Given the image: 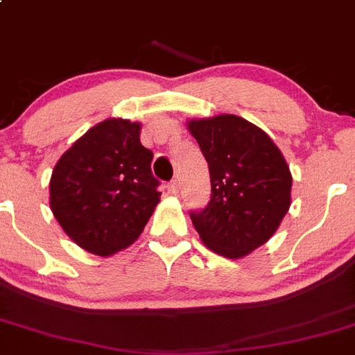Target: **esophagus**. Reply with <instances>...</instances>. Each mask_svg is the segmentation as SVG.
<instances>
[{
    "label": "esophagus",
    "instance_id": "esophagus-1",
    "mask_svg": "<svg viewBox=\"0 0 355 355\" xmlns=\"http://www.w3.org/2000/svg\"><path fill=\"white\" fill-rule=\"evenodd\" d=\"M168 192L171 193V196H177L178 192H180V182L178 180H173L168 184Z\"/></svg>",
    "mask_w": 355,
    "mask_h": 355
}]
</instances>
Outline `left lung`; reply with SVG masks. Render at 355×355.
<instances>
[{"mask_svg":"<svg viewBox=\"0 0 355 355\" xmlns=\"http://www.w3.org/2000/svg\"><path fill=\"white\" fill-rule=\"evenodd\" d=\"M187 129L211 175V200L190 212L192 225L209 250L243 259L274 236L289 211V165L266 130L238 115L190 119Z\"/></svg>","mask_w":355,"mask_h":355,"instance_id":"8db88e82","label":"left lung"}]
</instances>
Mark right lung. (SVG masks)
Segmentation results:
<instances>
[{"mask_svg":"<svg viewBox=\"0 0 355 355\" xmlns=\"http://www.w3.org/2000/svg\"><path fill=\"white\" fill-rule=\"evenodd\" d=\"M139 136L141 122L105 119L74 141L52 170V214L74 243L98 257L132 245L159 202L153 153Z\"/></svg>","mask_w":355,"mask_h":355,"instance_id":"right-lung-1","label":"right lung"}]
</instances>
